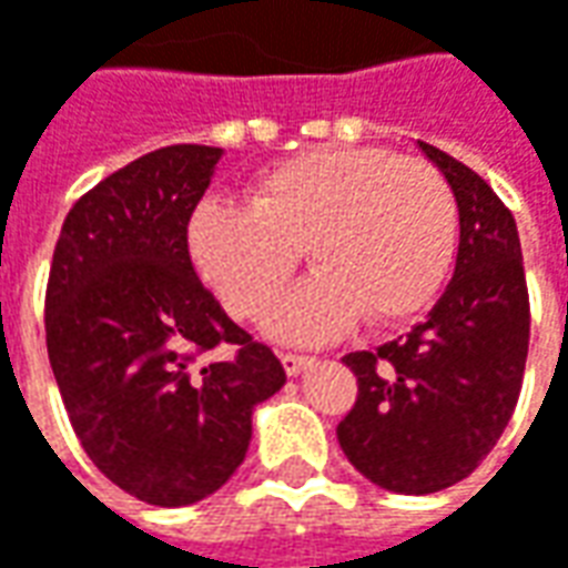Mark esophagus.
<instances>
[{"label": "esophagus", "instance_id": "34e87169", "mask_svg": "<svg viewBox=\"0 0 568 568\" xmlns=\"http://www.w3.org/2000/svg\"><path fill=\"white\" fill-rule=\"evenodd\" d=\"M313 357H306V354H281V366H284V373L287 376H300L306 366H313Z\"/></svg>", "mask_w": 568, "mask_h": 568}]
</instances>
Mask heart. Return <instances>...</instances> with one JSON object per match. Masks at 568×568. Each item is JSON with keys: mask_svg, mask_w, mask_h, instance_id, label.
Returning a JSON list of instances; mask_svg holds the SVG:
<instances>
[{"mask_svg": "<svg viewBox=\"0 0 568 568\" xmlns=\"http://www.w3.org/2000/svg\"><path fill=\"white\" fill-rule=\"evenodd\" d=\"M458 246L446 176L385 148H316L258 173L252 205L202 199L189 255L230 316L255 318L306 250L316 268L265 325L284 341H325L357 316L395 325L426 310Z\"/></svg>", "mask_w": 568, "mask_h": 568, "instance_id": "1", "label": "heart"}]
</instances>
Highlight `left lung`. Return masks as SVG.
I'll list each match as a JSON object with an SVG mask.
<instances>
[{"instance_id":"1","label":"left lung","mask_w":568,"mask_h":568,"mask_svg":"<svg viewBox=\"0 0 568 568\" xmlns=\"http://www.w3.org/2000/svg\"><path fill=\"white\" fill-rule=\"evenodd\" d=\"M458 202L455 274L404 338L347 354L357 404L338 424L347 462L392 493L446 490L477 468L513 417L531 335L509 207L470 166L420 142Z\"/></svg>"}]
</instances>
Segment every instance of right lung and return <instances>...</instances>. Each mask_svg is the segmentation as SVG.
<instances>
[{
	"label": "right lung",
	"instance_id": "1",
	"mask_svg": "<svg viewBox=\"0 0 568 568\" xmlns=\"http://www.w3.org/2000/svg\"><path fill=\"white\" fill-rule=\"evenodd\" d=\"M221 154L170 144L110 173L69 211L50 265L47 351L72 429L103 477L151 506L221 490L255 404L287 382L189 258V217Z\"/></svg>",
	"mask_w": 568,
	"mask_h": 568
}]
</instances>
